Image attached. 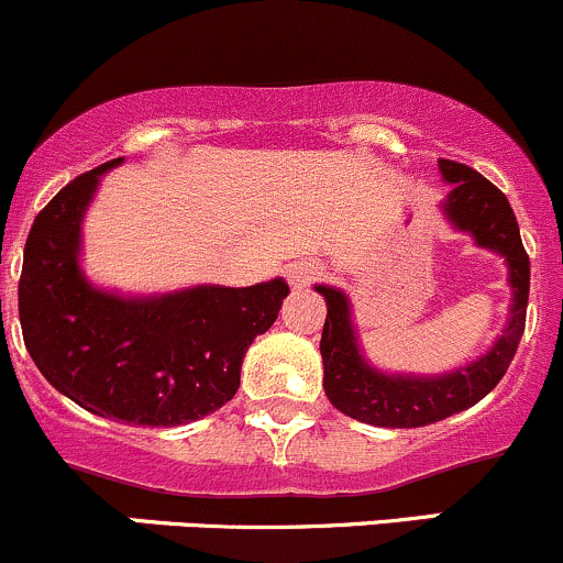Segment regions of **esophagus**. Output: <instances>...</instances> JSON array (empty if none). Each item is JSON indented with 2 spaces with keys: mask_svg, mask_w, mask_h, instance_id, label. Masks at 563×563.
I'll list each match as a JSON object with an SVG mask.
<instances>
[{
  "mask_svg": "<svg viewBox=\"0 0 563 563\" xmlns=\"http://www.w3.org/2000/svg\"><path fill=\"white\" fill-rule=\"evenodd\" d=\"M322 276V271L314 263H295L287 268V279L292 287H309L311 282H317Z\"/></svg>",
  "mask_w": 563,
  "mask_h": 563,
  "instance_id": "esophagus-1",
  "label": "esophagus"
}]
</instances>
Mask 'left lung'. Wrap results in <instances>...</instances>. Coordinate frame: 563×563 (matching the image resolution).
<instances>
[{"label": "left lung", "instance_id": "obj_1", "mask_svg": "<svg viewBox=\"0 0 563 563\" xmlns=\"http://www.w3.org/2000/svg\"><path fill=\"white\" fill-rule=\"evenodd\" d=\"M439 170L444 181L453 184L448 200L442 202L450 224L472 235L477 246L490 249L507 260L512 287L509 322L494 346L468 366L433 376L385 374L363 357L357 330L352 324L350 298L341 289L317 284L314 289L328 303L320 341L322 387L335 409L368 426L420 428L474 407L507 374L526 330L531 271L509 200L488 178L461 162L439 159Z\"/></svg>", "mask_w": 563, "mask_h": 563}]
</instances>
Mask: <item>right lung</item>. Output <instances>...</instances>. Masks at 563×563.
Returning a JSON list of instances; mask_svg holds the SVG:
<instances>
[{"label":"right lung","instance_id":"obj_1","mask_svg":"<svg viewBox=\"0 0 563 563\" xmlns=\"http://www.w3.org/2000/svg\"><path fill=\"white\" fill-rule=\"evenodd\" d=\"M69 181L29 230L19 282L23 344L40 374L91 415L184 426L235 396L252 341L279 317L289 287L197 284L146 298L95 287L80 271V224L102 173Z\"/></svg>","mask_w":563,"mask_h":563}]
</instances>
